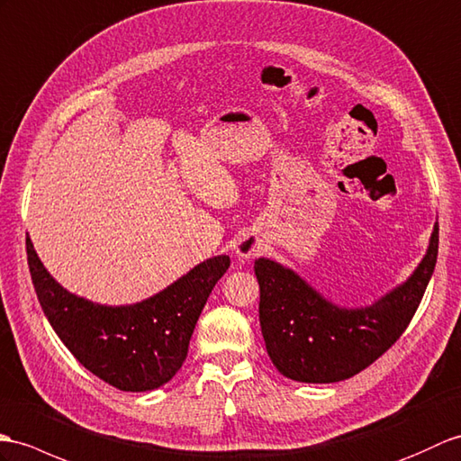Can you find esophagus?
<instances>
[{
    "label": "esophagus",
    "mask_w": 461,
    "mask_h": 461,
    "mask_svg": "<svg viewBox=\"0 0 461 461\" xmlns=\"http://www.w3.org/2000/svg\"><path fill=\"white\" fill-rule=\"evenodd\" d=\"M233 249H235V253H238V257H241V259H251V257L261 253L263 243L259 240V235L245 231L240 235L238 241H235Z\"/></svg>",
    "instance_id": "34e87169"
}]
</instances>
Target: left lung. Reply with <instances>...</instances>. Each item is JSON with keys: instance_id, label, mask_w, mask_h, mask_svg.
<instances>
[{"instance_id": "1", "label": "left lung", "mask_w": 461, "mask_h": 461, "mask_svg": "<svg viewBox=\"0 0 461 461\" xmlns=\"http://www.w3.org/2000/svg\"><path fill=\"white\" fill-rule=\"evenodd\" d=\"M436 257L438 223L409 279L357 308L334 304L293 269L259 257V322L273 366L298 383H338L369 367L409 326L432 279Z\"/></svg>"}]
</instances>
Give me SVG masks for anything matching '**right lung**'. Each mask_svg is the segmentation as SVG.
I'll return each mask as SVG.
<instances>
[{"label": "right lung", "mask_w": 461, "mask_h": 461, "mask_svg": "<svg viewBox=\"0 0 461 461\" xmlns=\"http://www.w3.org/2000/svg\"><path fill=\"white\" fill-rule=\"evenodd\" d=\"M27 261L42 312L82 366L120 391L163 387L186 359L192 331L228 255L202 261L141 303L108 306L68 293L41 263L27 235Z\"/></svg>", "instance_id": "1"}]
</instances>
